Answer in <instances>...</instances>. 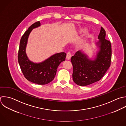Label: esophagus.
<instances>
[{
	"label": "esophagus",
	"instance_id": "1",
	"mask_svg": "<svg viewBox=\"0 0 126 126\" xmlns=\"http://www.w3.org/2000/svg\"><path fill=\"white\" fill-rule=\"evenodd\" d=\"M71 54L70 52L67 53L66 55V59L67 60H69L71 59Z\"/></svg>",
	"mask_w": 126,
	"mask_h": 126
}]
</instances>
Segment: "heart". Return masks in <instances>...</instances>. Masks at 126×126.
I'll return each instance as SVG.
<instances>
[{"label":"heart","instance_id":"obj_1","mask_svg":"<svg viewBox=\"0 0 126 126\" xmlns=\"http://www.w3.org/2000/svg\"><path fill=\"white\" fill-rule=\"evenodd\" d=\"M87 31V29L86 28H80V29H78L77 31L74 32V35H79V34H82V33H84L85 32H86ZM90 37H91L90 34H86L84 36V37L78 42V43L77 44V48L80 49L85 48L88 45Z\"/></svg>","mask_w":126,"mask_h":126}]
</instances>
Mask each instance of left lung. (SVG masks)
<instances>
[{"label": "left lung", "instance_id": "obj_1", "mask_svg": "<svg viewBox=\"0 0 126 126\" xmlns=\"http://www.w3.org/2000/svg\"><path fill=\"white\" fill-rule=\"evenodd\" d=\"M105 36L106 32L101 27L98 41L94 43V56L90 58L85 51L79 50L71 57L72 78L77 85L85 86L100 80L109 68L111 60V46Z\"/></svg>", "mask_w": 126, "mask_h": 126}]
</instances>
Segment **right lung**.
I'll return each instance as SVG.
<instances>
[{
  "mask_svg": "<svg viewBox=\"0 0 126 126\" xmlns=\"http://www.w3.org/2000/svg\"><path fill=\"white\" fill-rule=\"evenodd\" d=\"M40 26V21L36 22L25 32L20 40L18 59L21 70L28 80L45 85L53 80L59 65L65 61L66 54L64 52L56 53L40 63H34L29 59L26 53L29 35L33 29Z\"/></svg>",
  "mask_w": 126,
  "mask_h": 126,
  "instance_id": "add662e5",
  "label": "right lung"
}]
</instances>
